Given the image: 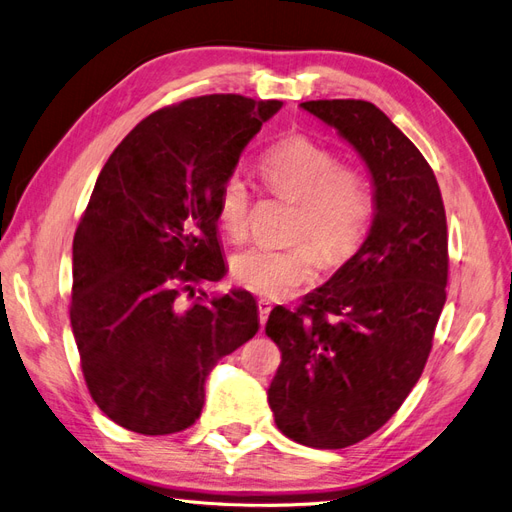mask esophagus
<instances>
[{
    "label": "esophagus",
    "instance_id": "esophagus-1",
    "mask_svg": "<svg viewBox=\"0 0 512 512\" xmlns=\"http://www.w3.org/2000/svg\"><path fill=\"white\" fill-rule=\"evenodd\" d=\"M271 301H267V299H260L258 301V316H260V324H265L267 322V318H269V314H271Z\"/></svg>",
    "mask_w": 512,
    "mask_h": 512
}]
</instances>
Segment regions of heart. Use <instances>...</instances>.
I'll return each instance as SVG.
<instances>
[{
    "label": "heart",
    "mask_w": 512,
    "mask_h": 512,
    "mask_svg": "<svg viewBox=\"0 0 512 512\" xmlns=\"http://www.w3.org/2000/svg\"><path fill=\"white\" fill-rule=\"evenodd\" d=\"M260 175L273 194L297 203L292 239L314 241L327 265H339L359 250L374 215V194L361 168L342 164L335 151L314 138L292 134L260 158ZM250 211L247 183L228 175L215 198V213L232 241L245 237ZM318 265L312 243L282 250L256 245L232 258V277L262 297L280 299L312 282Z\"/></svg>",
    "instance_id": "b5f03b06"
}]
</instances>
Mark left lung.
<instances>
[{
  "mask_svg": "<svg viewBox=\"0 0 512 512\" xmlns=\"http://www.w3.org/2000/svg\"><path fill=\"white\" fill-rule=\"evenodd\" d=\"M348 141L374 181V222L331 280L297 309L277 305L282 350L269 386L275 425L312 448L378 431L421 378L446 301L448 237L436 175L410 138L365 100L301 104Z\"/></svg>",
  "mask_w": 512,
  "mask_h": 512,
  "instance_id": "left-lung-1",
  "label": "left lung"
}]
</instances>
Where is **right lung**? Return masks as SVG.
<instances>
[{"mask_svg":"<svg viewBox=\"0 0 512 512\" xmlns=\"http://www.w3.org/2000/svg\"><path fill=\"white\" fill-rule=\"evenodd\" d=\"M280 108L237 94L183 100L145 117L104 164L74 235L70 324L87 389L117 425L188 429L209 371L256 335L247 290L179 299L224 277L215 198Z\"/></svg>","mask_w":512,"mask_h":512,"instance_id":"right-lung-1","label":"right lung"}]
</instances>
